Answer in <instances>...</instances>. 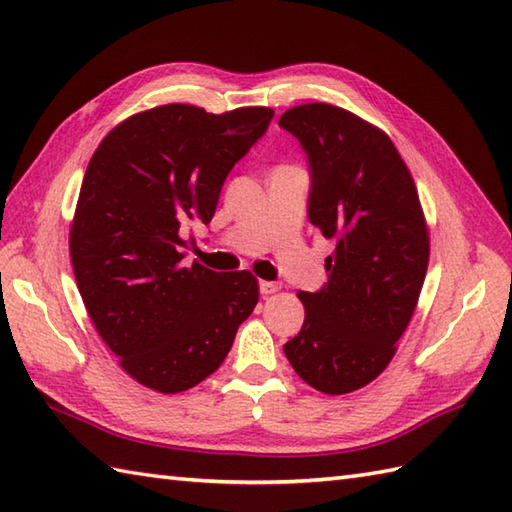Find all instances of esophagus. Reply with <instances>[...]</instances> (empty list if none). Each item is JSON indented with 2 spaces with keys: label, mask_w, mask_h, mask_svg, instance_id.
I'll return each instance as SVG.
<instances>
[{
  "label": "esophagus",
  "mask_w": 512,
  "mask_h": 512,
  "mask_svg": "<svg viewBox=\"0 0 512 512\" xmlns=\"http://www.w3.org/2000/svg\"><path fill=\"white\" fill-rule=\"evenodd\" d=\"M277 290H279V284H273V281H259V292H262V297L275 295Z\"/></svg>",
  "instance_id": "obj_1"
}]
</instances>
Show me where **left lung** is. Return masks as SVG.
Returning <instances> with one entry per match:
<instances>
[{"instance_id":"1","label":"left lung","mask_w":512,"mask_h":512,"mask_svg":"<svg viewBox=\"0 0 512 512\" xmlns=\"http://www.w3.org/2000/svg\"><path fill=\"white\" fill-rule=\"evenodd\" d=\"M279 127L308 156V217L336 242L328 281L299 292L306 319L284 345L323 394H350L383 372L409 325L429 264L416 184L380 129L328 103L292 107Z\"/></svg>"}]
</instances>
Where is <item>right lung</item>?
I'll use <instances>...</instances> for the list:
<instances>
[{
    "label": "right lung",
    "mask_w": 512,
    "mask_h": 512,
    "mask_svg": "<svg viewBox=\"0 0 512 512\" xmlns=\"http://www.w3.org/2000/svg\"><path fill=\"white\" fill-rule=\"evenodd\" d=\"M273 116L270 107L160 105L94 151L70 228L74 277L101 339L140 385L178 394L202 383L257 306L248 270L187 266L182 235L211 222L226 176Z\"/></svg>",
    "instance_id": "right-lung-1"
}]
</instances>
